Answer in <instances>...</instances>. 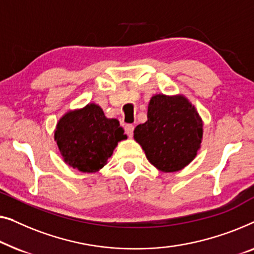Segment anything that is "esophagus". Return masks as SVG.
Here are the masks:
<instances>
[{"mask_svg": "<svg viewBox=\"0 0 254 254\" xmlns=\"http://www.w3.org/2000/svg\"><path fill=\"white\" fill-rule=\"evenodd\" d=\"M133 130H134V127L132 126V124H127V126H126V133L130 138L132 137V135H133Z\"/></svg>", "mask_w": 254, "mask_h": 254, "instance_id": "34e87169", "label": "esophagus"}]
</instances>
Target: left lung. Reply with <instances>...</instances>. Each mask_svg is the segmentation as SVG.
Wrapping results in <instances>:
<instances>
[{
  "mask_svg": "<svg viewBox=\"0 0 254 254\" xmlns=\"http://www.w3.org/2000/svg\"><path fill=\"white\" fill-rule=\"evenodd\" d=\"M202 133L201 117L184 95L155 94L147 121L135 127L133 138L156 169L175 173L197 156Z\"/></svg>",
  "mask_w": 254,
  "mask_h": 254,
  "instance_id": "1",
  "label": "left lung"
}]
</instances>
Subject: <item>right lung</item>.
Returning <instances> with one entry per match:
<instances>
[{"label":"right lung","instance_id":"obj_1","mask_svg":"<svg viewBox=\"0 0 254 254\" xmlns=\"http://www.w3.org/2000/svg\"><path fill=\"white\" fill-rule=\"evenodd\" d=\"M127 138L119 121L107 119L95 103L64 114L54 135L64 162L81 173L105 167L117 144Z\"/></svg>","mask_w":254,"mask_h":254}]
</instances>
